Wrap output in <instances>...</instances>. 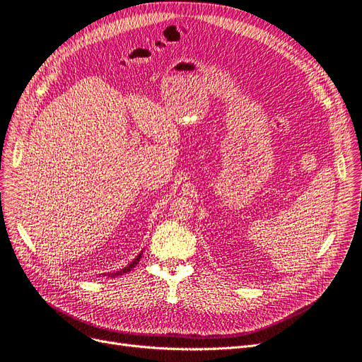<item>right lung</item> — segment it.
Segmentation results:
<instances>
[{"instance_id":"obj_1","label":"right lung","mask_w":362,"mask_h":362,"mask_svg":"<svg viewBox=\"0 0 362 362\" xmlns=\"http://www.w3.org/2000/svg\"><path fill=\"white\" fill-rule=\"evenodd\" d=\"M139 259H141V254H139L138 257H136V259H135V260H134V262H132L129 266H126L124 269H122V271H117V272H114V274H108V275H111V276H117V275H123V274H126V272H129L131 269H134V267H135V266L139 263Z\"/></svg>"}]
</instances>
